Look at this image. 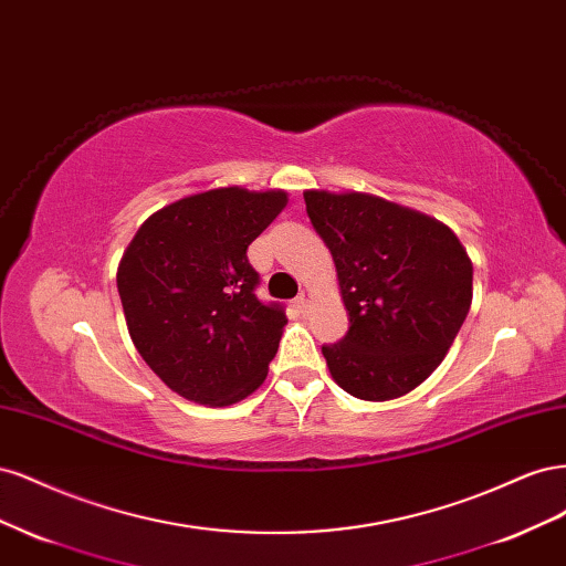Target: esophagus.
<instances>
[{
  "instance_id": "esophagus-1",
  "label": "esophagus",
  "mask_w": 566,
  "mask_h": 566,
  "mask_svg": "<svg viewBox=\"0 0 566 566\" xmlns=\"http://www.w3.org/2000/svg\"><path fill=\"white\" fill-rule=\"evenodd\" d=\"M297 304H300L302 312H310V306H312V290H310V287H302V290H300Z\"/></svg>"
}]
</instances>
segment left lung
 Listing matches in <instances>:
<instances>
[{
    "instance_id": "8db88e82",
    "label": "left lung",
    "mask_w": 566,
    "mask_h": 566,
    "mask_svg": "<svg viewBox=\"0 0 566 566\" xmlns=\"http://www.w3.org/2000/svg\"><path fill=\"white\" fill-rule=\"evenodd\" d=\"M349 333L323 347L333 380L364 401L413 391L447 358L472 304V260L443 221L364 191L306 188Z\"/></svg>"
}]
</instances>
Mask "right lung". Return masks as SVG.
I'll list each match as a JSON object with an SVG mask.
<instances>
[{
	"instance_id": "1",
	"label": "right lung",
	"mask_w": 566,
	"mask_h": 566,
	"mask_svg": "<svg viewBox=\"0 0 566 566\" xmlns=\"http://www.w3.org/2000/svg\"><path fill=\"white\" fill-rule=\"evenodd\" d=\"M287 205L283 188L219 186L153 212L117 264L127 331L148 368L210 408L266 380L285 312L254 297L248 245Z\"/></svg>"
}]
</instances>
